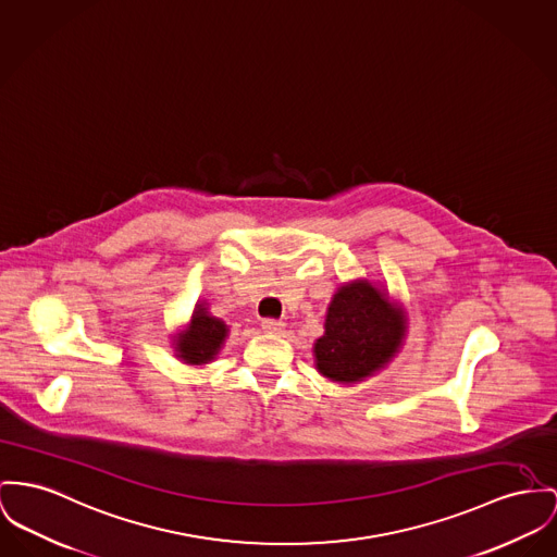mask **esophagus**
Returning a JSON list of instances; mask_svg holds the SVG:
<instances>
[{"label": "esophagus", "mask_w": 557, "mask_h": 557, "mask_svg": "<svg viewBox=\"0 0 557 557\" xmlns=\"http://www.w3.org/2000/svg\"><path fill=\"white\" fill-rule=\"evenodd\" d=\"M261 330L265 334L281 335L285 332V323L283 321H276V319H263L261 321Z\"/></svg>", "instance_id": "34e87169"}]
</instances>
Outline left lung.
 I'll return each instance as SVG.
<instances>
[{"label": "left lung", "instance_id": "1", "mask_svg": "<svg viewBox=\"0 0 557 557\" xmlns=\"http://www.w3.org/2000/svg\"><path fill=\"white\" fill-rule=\"evenodd\" d=\"M408 310L384 285L355 278L335 289L325 314V334L312 346L317 371L344 386L388 368L408 335Z\"/></svg>", "mask_w": 557, "mask_h": 557}]
</instances>
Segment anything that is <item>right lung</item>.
Returning a JSON list of instances; mask_svg holds the SVG:
<instances>
[{"mask_svg": "<svg viewBox=\"0 0 557 557\" xmlns=\"http://www.w3.org/2000/svg\"><path fill=\"white\" fill-rule=\"evenodd\" d=\"M227 325L213 317L202 299L194 306L186 325L173 335L175 357L186 366H207L218 359L227 337Z\"/></svg>", "mask_w": 557, "mask_h": 557, "instance_id": "1", "label": "right lung"}]
</instances>
